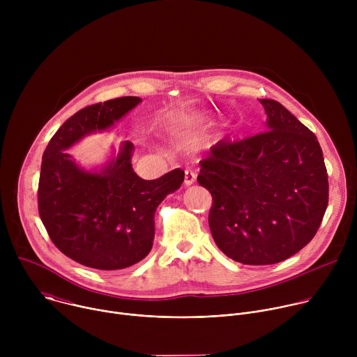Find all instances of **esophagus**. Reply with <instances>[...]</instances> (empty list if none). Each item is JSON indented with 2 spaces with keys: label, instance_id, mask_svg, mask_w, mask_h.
Segmentation results:
<instances>
[{
  "label": "esophagus",
  "instance_id": "34e87169",
  "mask_svg": "<svg viewBox=\"0 0 357 357\" xmlns=\"http://www.w3.org/2000/svg\"><path fill=\"white\" fill-rule=\"evenodd\" d=\"M195 181H196V174H195L193 171H190V169H186V171H185V181H183L185 186L193 185Z\"/></svg>",
  "mask_w": 357,
  "mask_h": 357
}]
</instances>
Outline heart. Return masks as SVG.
<instances>
[{
	"instance_id": "1",
	"label": "heart",
	"mask_w": 357,
	"mask_h": 357,
	"mask_svg": "<svg viewBox=\"0 0 357 357\" xmlns=\"http://www.w3.org/2000/svg\"><path fill=\"white\" fill-rule=\"evenodd\" d=\"M202 117L199 114L193 113H178V114H171L165 120V130L168 132H179L192 127H196L200 123Z\"/></svg>"
}]
</instances>
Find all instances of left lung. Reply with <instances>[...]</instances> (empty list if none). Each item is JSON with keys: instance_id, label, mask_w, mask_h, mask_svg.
Returning <instances> with one entry per match:
<instances>
[{"instance_id": "obj_1", "label": "left lung", "mask_w": 357, "mask_h": 357, "mask_svg": "<svg viewBox=\"0 0 357 357\" xmlns=\"http://www.w3.org/2000/svg\"><path fill=\"white\" fill-rule=\"evenodd\" d=\"M264 132L219 141L200 161L197 182L213 197L209 226L234 261H284L318 231L328 206V174L315 134L275 100L261 98Z\"/></svg>"}]
</instances>
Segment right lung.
I'll use <instances>...</instances> for the list:
<instances>
[{"instance_id":"add662e5","label":"right lung","mask_w":357,"mask_h":357,"mask_svg":"<svg viewBox=\"0 0 357 357\" xmlns=\"http://www.w3.org/2000/svg\"><path fill=\"white\" fill-rule=\"evenodd\" d=\"M127 96L73 114L49 141L40 167L38 208L54 244L79 264L123 270L145 259L155 236V211L178 190L185 172L176 168L145 181L131 165L134 145L112 146L103 164L83 167L69 154L83 138L110 131L141 103Z\"/></svg>"}]
</instances>
